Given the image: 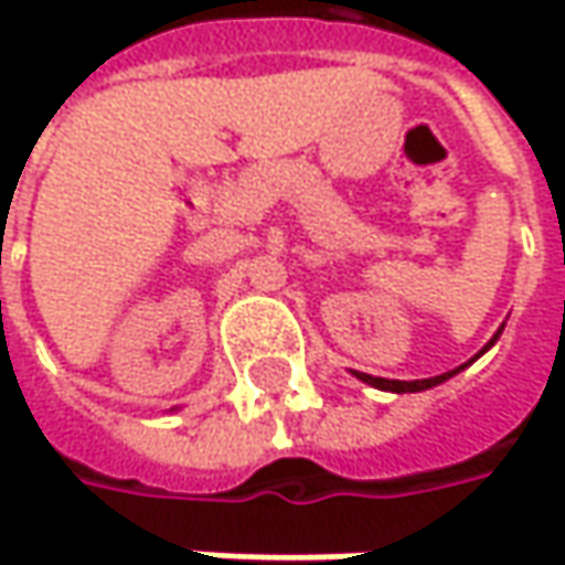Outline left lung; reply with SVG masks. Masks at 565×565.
Returning <instances> with one entry per match:
<instances>
[{"instance_id": "1", "label": "left lung", "mask_w": 565, "mask_h": 565, "mask_svg": "<svg viewBox=\"0 0 565 565\" xmlns=\"http://www.w3.org/2000/svg\"><path fill=\"white\" fill-rule=\"evenodd\" d=\"M497 339H500V330H497V337L490 339L488 345H484L478 355H484ZM478 355H475V359H478ZM462 367H466V364H462ZM462 367H459V371H462ZM459 371H449V374H440V377H427V380H386V377H371V374H355V377L364 380V383H371V386H377V390H390V393H422V390H430V386L444 383V380H449L452 374H459Z\"/></svg>"}]
</instances>
